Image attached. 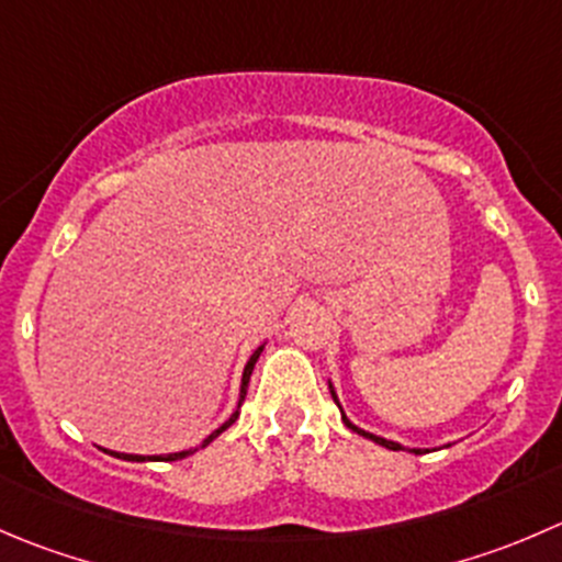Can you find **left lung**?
I'll return each mask as SVG.
<instances>
[{
	"mask_svg": "<svg viewBox=\"0 0 562 562\" xmlns=\"http://www.w3.org/2000/svg\"><path fill=\"white\" fill-rule=\"evenodd\" d=\"M329 392H331V401H335V403H337V408H340V417H342V423H346V428H351L353 434H359V437L370 439V442L381 445V448H386V450H408V453H414V456H423V453H428V448H403L401 442H392V439L375 437V434L364 431V428H357V426H353V423H351V419L346 417V412H342V406H340V401H337V392H335V386H331V381H329ZM445 448H450V445H445Z\"/></svg>",
	"mask_w": 562,
	"mask_h": 562,
	"instance_id": "obj_1",
	"label": "left lung"
}]
</instances>
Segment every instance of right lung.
I'll list each match as a JSON object with an SVG mask.
<instances>
[{"instance_id": "add662e5", "label": "right lung", "mask_w": 562, "mask_h": 562, "mask_svg": "<svg viewBox=\"0 0 562 562\" xmlns=\"http://www.w3.org/2000/svg\"><path fill=\"white\" fill-rule=\"evenodd\" d=\"M260 351H263V346H258L252 351V357L247 359V364H244V373H241V390H238V406H236V412L231 414V417L225 419V423H222L220 428H216L214 434H209V437L203 439V445H198V448H189V450H178V453H161V456H134V453H114V450H103V453H109V456H114V459H123V461H181V459H187V456H192V453H198V450H203V448H209L211 442H214L216 437H220L222 431H227V428L233 426V423H236L238 419V412H241V403H244V397H247V386H249V375H252V370H255V362H258V357H260Z\"/></svg>"}]
</instances>
